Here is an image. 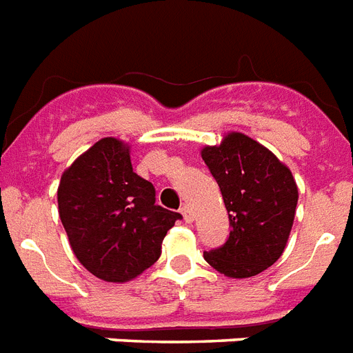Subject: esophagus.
<instances>
[{
    "label": "esophagus",
    "instance_id": "obj_1",
    "mask_svg": "<svg viewBox=\"0 0 353 353\" xmlns=\"http://www.w3.org/2000/svg\"><path fill=\"white\" fill-rule=\"evenodd\" d=\"M181 214H183V219H185L186 223L194 221V214H192L190 206H188V205H183L181 206Z\"/></svg>",
    "mask_w": 353,
    "mask_h": 353
}]
</instances>
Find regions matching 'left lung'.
Segmentation results:
<instances>
[{
  "label": "left lung",
  "instance_id": "1",
  "mask_svg": "<svg viewBox=\"0 0 353 353\" xmlns=\"http://www.w3.org/2000/svg\"><path fill=\"white\" fill-rule=\"evenodd\" d=\"M201 157L230 221L226 243L205 252V261L228 277L257 276L279 259L294 225L299 194L290 168L241 132L205 147Z\"/></svg>",
  "mask_w": 353,
  "mask_h": 353
}]
</instances>
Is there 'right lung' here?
I'll list each match as a JSON object with an SVG mask.
<instances>
[{
  "label": "right lung",
  "mask_w": 353,
  "mask_h": 353,
  "mask_svg": "<svg viewBox=\"0 0 353 353\" xmlns=\"http://www.w3.org/2000/svg\"><path fill=\"white\" fill-rule=\"evenodd\" d=\"M59 217L77 261L108 283L137 277L161 256L181 214L156 205V188L132 170L128 147L103 137L63 172Z\"/></svg>",
  "instance_id": "obj_1"
}]
</instances>
